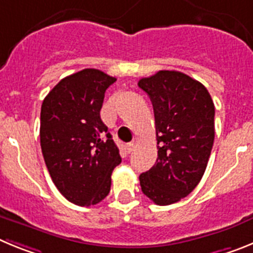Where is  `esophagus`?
Here are the masks:
<instances>
[{
    "instance_id": "esophagus-1",
    "label": "esophagus",
    "mask_w": 253,
    "mask_h": 253,
    "mask_svg": "<svg viewBox=\"0 0 253 253\" xmlns=\"http://www.w3.org/2000/svg\"><path fill=\"white\" fill-rule=\"evenodd\" d=\"M134 151V143H128L126 146H125V152L126 153H130V152Z\"/></svg>"
}]
</instances>
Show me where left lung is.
Returning a JSON list of instances; mask_svg holds the SVG:
<instances>
[{
	"label": "left lung",
	"instance_id": "1",
	"mask_svg": "<svg viewBox=\"0 0 253 253\" xmlns=\"http://www.w3.org/2000/svg\"><path fill=\"white\" fill-rule=\"evenodd\" d=\"M138 86L153 105L158 157L139 176L143 194L157 205L189 195L200 182L214 143V102L204 84L177 71H160Z\"/></svg>",
	"mask_w": 253,
	"mask_h": 253
}]
</instances>
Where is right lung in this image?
<instances>
[{"mask_svg": "<svg viewBox=\"0 0 253 253\" xmlns=\"http://www.w3.org/2000/svg\"><path fill=\"white\" fill-rule=\"evenodd\" d=\"M116 81L86 68L60 80L40 113V146L59 193L76 205L90 207L110 193L111 173L120 162L100 110L105 91Z\"/></svg>", "mask_w": 253, "mask_h": 253, "instance_id": "right-lung-1", "label": "right lung"}]
</instances>
